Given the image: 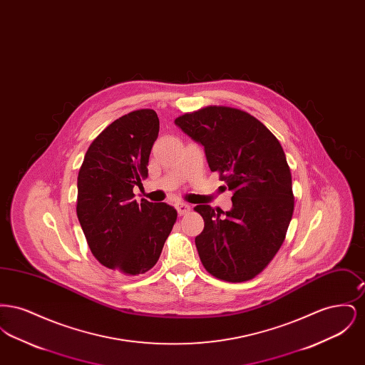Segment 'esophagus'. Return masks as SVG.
<instances>
[{"mask_svg": "<svg viewBox=\"0 0 365 365\" xmlns=\"http://www.w3.org/2000/svg\"><path fill=\"white\" fill-rule=\"evenodd\" d=\"M176 210H178V213L182 216V215L189 213L191 210V207L189 204H185V202H178V204H176Z\"/></svg>", "mask_w": 365, "mask_h": 365, "instance_id": "esophagus-1", "label": "esophagus"}]
</instances>
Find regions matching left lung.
Returning <instances> with one entry per match:
<instances>
[{
    "instance_id": "left-lung-1",
    "label": "left lung",
    "mask_w": 365,
    "mask_h": 365,
    "mask_svg": "<svg viewBox=\"0 0 365 365\" xmlns=\"http://www.w3.org/2000/svg\"><path fill=\"white\" fill-rule=\"evenodd\" d=\"M201 143L209 168L232 191V208L194 210L204 219L195 246L205 269L226 282L259 275L284 241L294 210L292 173L277 137L255 116L207 106L175 119Z\"/></svg>"
}]
</instances>
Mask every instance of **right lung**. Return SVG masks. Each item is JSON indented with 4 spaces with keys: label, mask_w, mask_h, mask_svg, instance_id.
I'll use <instances>...</instances> for the list:
<instances>
[{
    "label": "right lung",
    "mask_w": 365,
    "mask_h": 365,
    "mask_svg": "<svg viewBox=\"0 0 365 365\" xmlns=\"http://www.w3.org/2000/svg\"><path fill=\"white\" fill-rule=\"evenodd\" d=\"M158 130L153 109L124 115L91 142L78 175L76 215L93 256L131 277L155 267L178 217L165 202L134 200Z\"/></svg>",
    "instance_id": "obj_1"
}]
</instances>
